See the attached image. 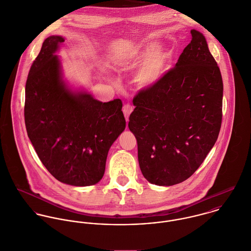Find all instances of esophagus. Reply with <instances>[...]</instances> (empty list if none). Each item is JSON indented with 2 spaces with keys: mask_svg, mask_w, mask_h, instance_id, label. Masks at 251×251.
<instances>
[{
  "mask_svg": "<svg viewBox=\"0 0 251 251\" xmlns=\"http://www.w3.org/2000/svg\"><path fill=\"white\" fill-rule=\"evenodd\" d=\"M134 107L131 105V104H125L123 106V113H124V116H125V119L126 121H129V117H130V114L132 113Z\"/></svg>",
  "mask_w": 251,
  "mask_h": 251,
  "instance_id": "obj_1",
  "label": "esophagus"
}]
</instances>
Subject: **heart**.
<instances>
[{"mask_svg":"<svg viewBox=\"0 0 251 251\" xmlns=\"http://www.w3.org/2000/svg\"><path fill=\"white\" fill-rule=\"evenodd\" d=\"M158 43H150L146 45H140L133 48L126 55L124 59L126 61L135 63L148 57L140 65L136 74V82L143 87H151L158 83L167 73L172 53L166 47H160L158 49Z\"/></svg>","mask_w":251,"mask_h":251,"instance_id":"b5f03b06","label":"heart"}]
</instances>
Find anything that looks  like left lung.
Segmentation results:
<instances>
[{"label":"left lung","instance_id":"left-lung-1","mask_svg":"<svg viewBox=\"0 0 251 251\" xmlns=\"http://www.w3.org/2000/svg\"><path fill=\"white\" fill-rule=\"evenodd\" d=\"M191 35L175 68L135 97L129 118L141 171L159 186L190 177L213 148L221 127V73L204 36L195 29Z\"/></svg>","mask_w":251,"mask_h":251}]
</instances>
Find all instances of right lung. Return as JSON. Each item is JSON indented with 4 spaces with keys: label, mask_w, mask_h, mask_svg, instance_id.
<instances>
[{
    "label": "right lung",
    "mask_w": 251,
    "mask_h": 251,
    "mask_svg": "<svg viewBox=\"0 0 251 251\" xmlns=\"http://www.w3.org/2000/svg\"><path fill=\"white\" fill-rule=\"evenodd\" d=\"M65 42L50 36L34 61L25 87V125L40 160L59 181L90 186L101 179L107 153L126 121L119 99L102 102L64 78L57 52Z\"/></svg>",
    "instance_id": "right-lung-1"
}]
</instances>
